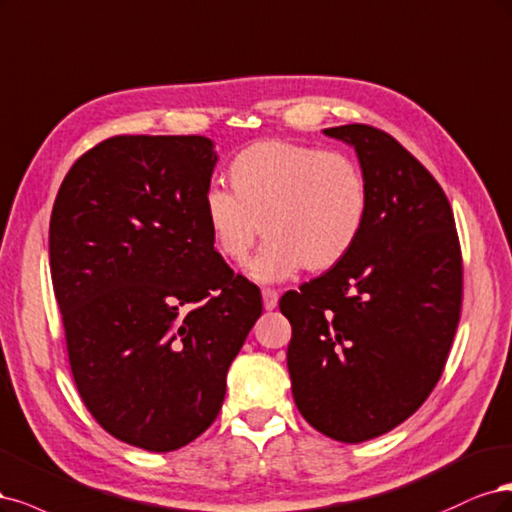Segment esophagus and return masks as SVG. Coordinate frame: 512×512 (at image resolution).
Returning <instances> with one entry per match:
<instances>
[{
  "instance_id": "1",
  "label": "esophagus",
  "mask_w": 512,
  "mask_h": 512,
  "mask_svg": "<svg viewBox=\"0 0 512 512\" xmlns=\"http://www.w3.org/2000/svg\"><path fill=\"white\" fill-rule=\"evenodd\" d=\"M261 298H263V308H266V310H274L278 306V293H276V289L266 287V289L261 291Z\"/></svg>"
}]
</instances>
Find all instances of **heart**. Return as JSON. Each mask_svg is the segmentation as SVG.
<instances>
[{"instance_id": "1", "label": "heart", "mask_w": 512, "mask_h": 512, "mask_svg": "<svg viewBox=\"0 0 512 512\" xmlns=\"http://www.w3.org/2000/svg\"><path fill=\"white\" fill-rule=\"evenodd\" d=\"M229 180L234 191L206 189L204 219L214 249L232 263L249 259L261 232L270 238L249 268L261 283H278L302 266L332 270L364 234L368 180L349 155L266 140L236 155Z\"/></svg>"}]
</instances>
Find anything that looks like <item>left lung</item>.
Masks as SVG:
<instances>
[{"mask_svg":"<svg viewBox=\"0 0 512 512\" xmlns=\"http://www.w3.org/2000/svg\"><path fill=\"white\" fill-rule=\"evenodd\" d=\"M325 134L355 146L368 221L342 263L278 306L291 323L295 404L315 430L355 444L398 427L440 381L464 266L451 204L419 159L372 125Z\"/></svg>","mask_w":512,"mask_h":512,"instance_id":"left-lung-1","label":"left lung"}]
</instances>
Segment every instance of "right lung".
Listing matches in <instances>:
<instances>
[{
    "label": "right lung",
    "mask_w": 512,
    "mask_h": 512,
    "mask_svg": "<svg viewBox=\"0 0 512 512\" xmlns=\"http://www.w3.org/2000/svg\"><path fill=\"white\" fill-rule=\"evenodd\" d=\"M204 136H112L65 174L48 229L82 402L104 430L168 453L204 434L261 315L257 285L214 251Z\"/></svg>",
    "instance_id": "obj_1"
}]
</instances>
